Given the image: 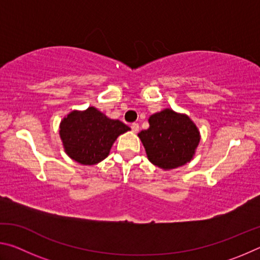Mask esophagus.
I'll return each instance as SVG.
<instances>
[{"mask_svg": "<svg viewBox=\"0 0 260 260\" xmlns=\"http://www.w3.org/2000/svg\"><path fill=\"white\" fill-rule=\"evenodd\" d=\"M131 128H132V131L134 132V133H138L139 132V129H140V127H139V124H136V122H133V124L131 125Z\"/></svg>", "mask_w": 260, "mask_h": 260, "instance_id": "esophagus-1", "label": "esophagus"}]
</instances>
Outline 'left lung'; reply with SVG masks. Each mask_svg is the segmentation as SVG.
<instances>
[{
  "label": "left lung",
  "mask_w": 260,
  "mask_h": 260,
  "mask_svg": "<svg viewBox=\"0 0 260 260\" xmlns=\"http://www.w3.org/2000/svg\"><path fill=\"white\" fill-rule=\"evenodd\" d=\"M149 128L140 132L149 161L164 171L190 161L201 141L200 131L189 116L164 109L151 114Z\"/></svg>",
  "instance_id": "1"
}]
</instances>
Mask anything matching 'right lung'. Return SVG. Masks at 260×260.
<instances>
[{
  "instance_id": "1",
  "label": "right lung",
  "mask_w": 260,
  "mask_h": 260,
  "mask_svg": "<svg viewBox=\"0 0 260 260\" xmlns=\"http://www.w3.org/2000/svg\"><path fill=\"white\" fill-rule=\"evenodd\" d=\"M128 131L124 122L111 119L94 107L73 110L59 124L65 153L81 165H95L105 159L118 136Z\"/></svg>"
}]
</instances>
